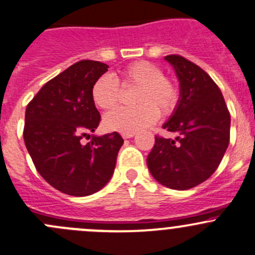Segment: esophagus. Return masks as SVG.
I'll list each match as a JSON object with an SVG mask.
<instances>
[{
	"label": "esophagus",
	"mask_w": 255,
	"mask_h": 255,
	"mask_svg": "<svg viewBox=\"0 0 255 255\" xmlns=\"http://www.w3.org/2000/svg\"><path fill=\"white\" fill-rule=\"evenodd\" d=\"M122 137L125 138V139H128V138L134 137V133H122Z\"/></svg>",
	"instance_id": "1"
}]
</instances>
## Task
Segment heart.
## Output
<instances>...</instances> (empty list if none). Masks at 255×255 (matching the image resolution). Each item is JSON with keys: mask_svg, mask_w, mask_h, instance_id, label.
Returning a JSON list of instances; mask_svg holds the SVG:
<instances>
[{"mask_svg": "<svg viewBox=\"0 0 255 255\" xmlns=\"http://www.w3.org/2000/svg\"><path fill=\"white\" fill-rule=\"evenodd\" d=\"M123 86H138L133 107H121L107 113L105 127L121 133H135L153 125L161 115L174 112L179 104V86L174 80L164 76L163 69L149 61L142 60L128 65L122 71ZM122 89L115 76L110 74L100 76L94 82L91 96L95 105L101 110H112L121 100Z\"/></svg>", "mask_w": 255, "mask_h": 255, "instance_id": "heart-1", "label": "heart"}]
</instances>
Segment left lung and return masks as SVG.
<instances>
[{
    "label": "left lung",
    "instance_id": "8db88e82",
    "mask_svg": "<svg viewBox=\"0 0 255 255\" xmlns=\"http://www.w3.org/2000/svg\"><path fill=\"white\" fill-rule=\"evenodd\" d=\"M180 81V99L164 129L175 139L155 135L146 158L154 179L174 190L197 186L220 165L230 143L231 115L216 82L181 55H166Z\"/></svg>",
    "mask_w": 255,
    "mask_h": 255
}]
</instances>
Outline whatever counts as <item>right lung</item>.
<instances>
[{
    "instance_id": "1",
    "label": "right lung",
    "mask_w": 255,
    "mask_h": 255,
    "mask_svg": "<svg viewBox=\"0 0 255 255\" xmlns=\"http://www.w3.org/2000/svg\"><path fill=\"white\" fill-rule=\"evenodd\" d=\"M107 70L100 61H78L48 81L25 110L23 138L35 169L71 196L95 194L110 181L123 144L117 132L81 142L101 121L91 89Z\"/></svg>"
}]
</instances>
